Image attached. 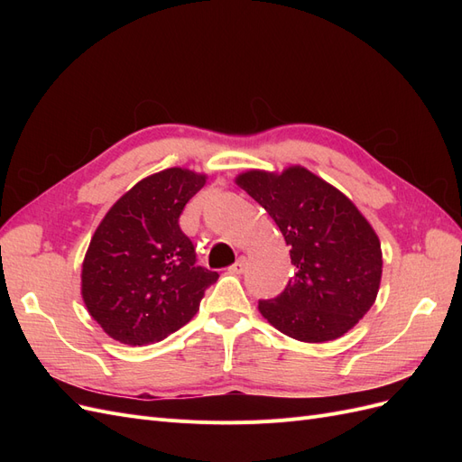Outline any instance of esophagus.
<instances>
[{
  "mask_svg": "<svg viewBox=\"0 0 462 462\" xmlns=\"http://www.w3.org/2000/svg\"><path fill=\"white\" fill-rule=\"evenodd\" d=\"M245 270H246V260L245 258H239L229 268V272H233V273H245Z\"/></svg>",
  "mask_w": 462,
  "mask_h": 462,
  "instance_id": "1",
  "label": "esophagus"
}]
</instances>
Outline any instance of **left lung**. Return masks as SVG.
<instances>
[{"instance_id":"8db88e82","label":"left lung","mask_w":462,"mask_h":462,"mask_svg":"<svg viewBox=\"0 0 462 462\" xmlns=\"http://www.w3.org/2000/svg\"><path fill=\"white\" fill-rule=\"evenodd\" d=\"M283 233L295 273L273 299L258 300L262 316L292 339L324 343L341 337L375 300L382 246L356 206L304 167L282 175L236 177Z\"/></svg>"}]
</instances>
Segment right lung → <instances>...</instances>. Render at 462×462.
I'll return each mask as SVG.
<instances>
[{"instance_id": "add662e5", "label": "right lung", "mask_w": 462, "mask_h": 462, "mask_svg": "<svg viewBox=\"0 0 462 462\" xmlns=\"http://www.w3.org/2000/svg\"><path fill=\"white\" fill-rule=\"evenodd\" d=\"M206 183L180 167L150 175L111 206L82 263V299L102 329L125 345H150L199 312L217 272L197 263L179 226Z\"/></svg>"}]
</instances>
